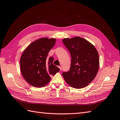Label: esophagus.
<instances>
[{"instance_id":"1","label":"esophagus","mask_w":120,"mask_h":120,"mask_svg":"<svg viewBox=\"0 0 120 120\" xmlns=\"http://www.w3.org/2000/svg\"><path fill=\"white\" fill-rule=\"evenodd\" d=\"M59 68H60V71H61L62 70V68L60 67V66H59Z\"/></svg>"}]
</instances>
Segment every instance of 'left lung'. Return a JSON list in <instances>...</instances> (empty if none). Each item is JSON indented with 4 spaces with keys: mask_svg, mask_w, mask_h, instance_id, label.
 <instances>
[{
    "mask_svg": "<svg viewBox=\"0 0 120 120\" xmlns=\"http://www.w3.org/2000/svg\"><path fill=\"white\" fill-rule=\"evenodd\" d=\"M71 56L70 70L62 73L65 81L74 88L87 86L98 72L99 61L98 51L94 45L82 38L76 37L62 40Z\"/></svg>",
    "mask_w": 120,
    "mask_h": 120,
    "instance_id": "8db88e82",
    "label": "left lung"
}]
</instances>
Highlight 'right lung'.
Segmentation results:
<instances>
[{
  "label": "right lung",
  "instance_id": "add662e5",
  "mask_svg": "<svg viewBox=\"0 0 120 120\" xmlns=\"http://www.w3.org/2000/svg\"><path fill=\"white\" fill-rule=\"evenodd\" d=\"M56 43L54 38H41L31 43L22 52L20 59L22 76L28 83L37 88L46 85L60 71L52 63L53 57L47 58L48 53Z\"/></svg>",
  "mask_w": 120,
  "mask_h": 120
}]
</instances>
